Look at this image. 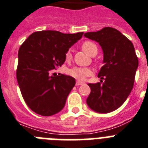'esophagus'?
I'll use <instances>...</instances> for the list:
<instances>
[{"label": "esophagus", "mask_w": 148, "mask_h": 148, "mask_svg": "<svg viewBox=\"0 0 148 148\" xmlns=\"http://www.w3.org/2000/svg\"><path fill=\"white\" fill-rule=\"evenodd\" d=\"M83 84V82H81V81H79V80H77L76 82V85L77 86H80V85Z\"/></svg>", "instance_id": "obj_1"}]
</instances>
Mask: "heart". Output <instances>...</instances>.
Listing matches in <instances>:
<instances>
[{
  "label": "heart",
  "mask_w": 148,
  "mask_h": 148,
  "mask_svg": "<svg viewBox=\"0 0 148 148\" xmlns=\"http://www.w3.org/2000/svg\"><path fill=\"white\" fill-rule=\"evenodd\" d=\"M82 49L85 52L90 55H92L97 52V46L96 44L90 41H85L82 43ZM72 58V54L71 50H68L65 54V59L70 61ZM68 74L72 77L75 78L78 80H84L86 77L90 76L93 74V71L89 68H81V67H74L68 71Z\"/></svg>",
  "instance_id": "heart-1"
}]
</instances>
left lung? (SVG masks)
Instances as JSON below:
<instances>
[{
    "label": "left lung",
    "mask_w": 148,
    "mask_h": 148,
    "mask_svg": "<svg viewBox=\"0 0 148 148\" xmlns=\"http://www.w3.org/2000/svg\"><path fill=\"white\" fill-rule=\"evenodd\" d=\"M84 36L99 43L103 51V64L98 77L105 81L101 84H88L90 93L86 103L92 110L108 113L125 103L134 86L138 67L134 45L119 30L104 27L97 32H86Z\"/></svg>",
    "instance_id": "obj_1"
}]
</instances>
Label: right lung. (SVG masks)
<instances>
[{
    "instance_id": "add662e5",
    "label": "right lung",
    "mask_w": 148,
    "mask_h": 148,
    "mask_svg": "<svg viewBox=\"0 0 148 148\" xmlns=\"http://www.w3.org/2000/svg\"><path fill=\"white\" fill-rule=\"evenodd\" d=\"M83 34L39 31L20 47L16 79L26 105L34 112L50 116L64 108L75 79L64 74L52 76L51 70L63 64L66 52Z\"/></svg>"
}]
</instances>
